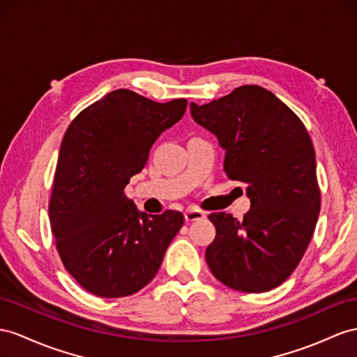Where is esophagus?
Instances as JSON below:
<instances>
[{"instance_id":"1","label":"esophagus","mask_w":357,"mask_h":357,"mask_svg":"<svg viewBox=\"0 0 357 357\" xmlns=\"http://www.w3.org/2000/svg\"><path fill=\"white\" fill-rule=\"evenodd\" d=\"M184 217H185V222L190 223V222H196V220H204L206 214L204 211H200V209L188 208L187 211L184 213Z\"/></svg>"}]
</instances>
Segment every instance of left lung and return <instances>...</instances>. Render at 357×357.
I'll return each instance as SVG.
<instances>
[{
    "instance_id": "1",
    "label": "left lung",
    "mask_w": 357,
    "mask_h": 357,
    "mask_svg": "<svg viewBox=\"0 0 357 357\" xmlns=\"http://www.w3.org/2000/svg\"><path fill=\"white\" fill-rule=\"evenodd\" d=\"M195 122L225 149V173L248 185L243 220L209 214L215 238L205 258L214 276L236 291L264 292L296 270L312 238L321 197L315 151L303 122L259 86H241L209 104H190Z\"/></svg>"
}]
</instances>
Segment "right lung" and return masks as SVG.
Returning <instances> with one entry per match:
<instances>
[{
	"mask_svg": "<svg viewBox=\"0 0 357 357\" xmlns=\"http://www.w3.org/2000/svg\"><path fill=\"white\" fill-rule=\"evenodd\" d=\"M185 109L187 99L161 104L119 89L84 108L63 137L50 222L63 266L91 294L117 298L148 285L184 225L179 211H139L125 187Z\"/></svg>",
	"mask_w": 357,
	"mask_h": 357,
	"instance_id": "obj_1",
	"label": "right lung"
}]
</instances>
